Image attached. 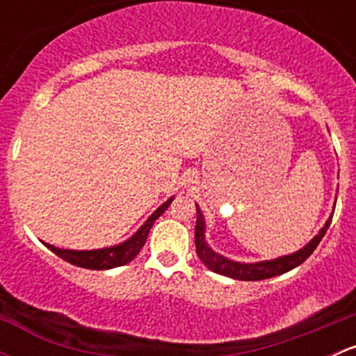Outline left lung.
<instances>
[{"mask_svg":"<svg viewBox=\"0 0 356 356\" xmlns=\"http://www.w3.org/2000/svg\"><path fill=\"white\" fill-rule=\"evenodd\" d=\"M332 213L329 215L324 227L317 232V236H314L307 245L300 248L298 251H294V253L282 254V257L272 258V260H261L253 261V264H246V261L231 260V258L224 257V254L211 250V246L207 243V222H204L203 211H201V208L196 204V253H198L200 260L203 261L210 270L217 272V274L220 275H225V277L238 279V281H261V279L275 277V275L286 274V272L296 268L298 265L303 264V261L314 253V250L318 246V243L322 241L324 234L327 232L329 225H331Z\"/></svg>","mask_w":356,"mask_h":356,"instance_id":"8db88e82","label":"left lung"}]
</instances>
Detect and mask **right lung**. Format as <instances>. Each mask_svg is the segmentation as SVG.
<instances>
[{
	"label": "right lung",
	"mask_w": 356,
	"mask_h": 356,
	"mask_svg": "<svg viewBox=\"0 0 356 356\" xmlns=\"http://www.w3.org/2000/svg\"><path fill=\"white\" fill-rule=\"evenodd\" d=\"M174 196H170L165 203H161L160 207L153 211L148 217V220L134 232L129 239H125L124 243H118L115 246L108 248H99V250H65V248H56L49 243L42 241L48 250H51L56 257L63 258L72 265H77L82 268H91V270H108V268L120 267V265L129 264V261L134 260L138 257V253L141 251V248L145 246L146 238L149 234V229L153 227L155 220L170 207Z\"/></svg>",
	"instance_id": "1"
}]
</instances>
